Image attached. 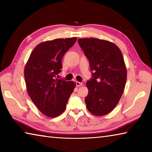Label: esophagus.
I'll list each match as a JSON object with an SVG mask.
<instances>
[{
    "label": "esophagus",
    "instance_id": "1",
    "mask_svg": "<svg viewBox=\"0 0 152 152\" xmlns=\"http://www.w3.org/2000/svg\"><path fill=\"white\" fill-rule=\"evenodd\" d=\"M76 85L77 87H79V86H81L83 85V83H82V82H80L76 81Z\"/></svg>",
    "mask_w": 152,
    "mask_h": 152
}]
</instances>
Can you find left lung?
Listing matches in <instances>:
<instances>
[{"label": "left lung", "instance_id": "obj_1", "mask_svg": "<svg viewBox=\"0 0 152 152\" xmlns=\"http://www.w3.org/2000/svg\"><path fill=\"white\" fill-rule=\"evenodd\" d=\"M78 42L93 71L86 82L87 109L94 115L103 116L114 109L124 91L127 80L124 59L119 48L109 41L84 38Z\"/></svg>", "mask_w": 152, "mask_h": 152}]
</instances>
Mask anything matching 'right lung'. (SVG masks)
<instances>
[{"label":"right lung","instance_id":"right-lung-1","mask_svg":"<svg viewBox=\"0 0 152 152\" xmlns=\"http://www.w3.org/2000/svg\"><path fill=\"white\" fill-rule=\"evenodd\" d=\"M76 37L56 39L38 44L25 65L27 91L33 103L49 117L60 115L76 86L75 82L56 78L61 72V60L76 42Z\"/></svg>","mask_w":152,"mask_h":152}]
</instances>
